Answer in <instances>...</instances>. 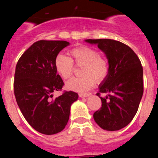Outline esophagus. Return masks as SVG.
Segmentation results:
<instances>
[{
    "mask_svg": "<svg viewBox=\"0 0 158 158\" xmlns=\"http://www.w3.org/2000/svg\"><path fill=\"white\" fill-rule=\"evenodd\" d=\"M91 95V93H79V96H80L81 98H83V97H87V96H89Z\"/></svg>",
    "mask_w": 158,
    "mask_h": 158,
    "instance_id": "1",
    "label": "esophagus"
}]
</instances>
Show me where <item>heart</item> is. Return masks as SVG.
Wrapping results in <instances>:
<instances>
[{
    "label": "heart",
    "mask_w": 158,
    "mask_h": 158,
    "mask_svg": "<svg viewBox=\"0 0 158 158\" xmlns=\"http://www.w3.org/2000/svg\"><path fill=\"white\" fill-rule=\"evenodd\" d=\"M69 57L58 54L55 58L54 65L58 74L63 79H69L74 72V63L77 66H82L80 73L82 75L73 77L66 83V87L71 90L85 92L94 85L105 79L109 71V62L105 56L99 54L95 49L89 47H80L72 49Z\"/></svg>",
    "instance_id": "b5f03b06"
}]
</instances>
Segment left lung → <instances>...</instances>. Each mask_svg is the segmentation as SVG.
I'll return each mask as SVG.
<instances>
[{"label":"left lung","mask_w":158,"mask_h":158,"mask_svg":"<svg viewBox=\"0 0 158 158\" xmlns=\"http://www.w3.org/2000/svg\"><path fill=\"white\" fill-rule=\"evenodd\" d=\"M106 54L109 71L99 87V93H107L101 98V107L93 118L98 126L106 131H118L127 126L139 109L143 94V69L140 60L127 45L116 40H86Z\"/></svg>","instance_id":"1"}]
</instances>
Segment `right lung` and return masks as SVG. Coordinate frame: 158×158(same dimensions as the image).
I'll return each mask as SVG.
<instances>
[{
	"mask_svg": "<svg viewBox=\"0 0 158 158\" xmlns=\"http://www.w3.org/2000/svg\"><path fill=\"white\" fill-rule=\"evenodd\" d=\"M69 43L63 40H40L18 60L14 76V94L23 117L35 131L44 135L62 131L69 118L71 104L78 98L73 91H61L64 82L57 74L54 61Z\"/></svg>",
	"mask_w": 158,
	"mask_h": 158,
	"instance_id": "right-lung-1",
	"label": "right lung"
}]
</instances>
